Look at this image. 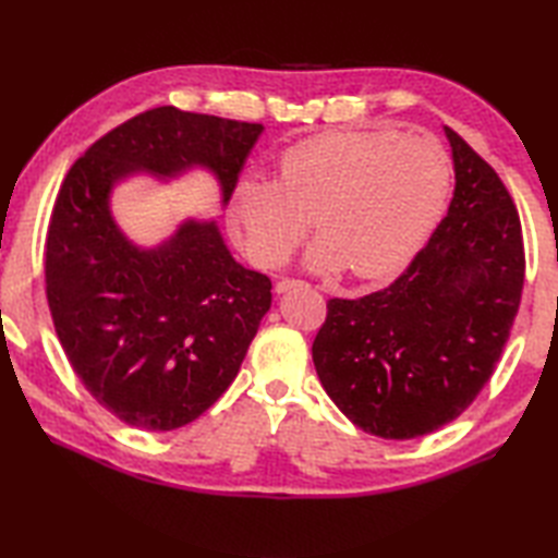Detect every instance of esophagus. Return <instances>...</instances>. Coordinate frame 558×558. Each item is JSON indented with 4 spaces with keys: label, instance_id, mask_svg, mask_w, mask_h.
Returning <instances> with one entry per match:
<instances>
[{
    "label": "esophagus",
    "instance_id": "34e87169",
    "mask_svg": "<svg viewBox=\"0 0 558 558\" xmlns=\"http://www.w3.org/2000/svg\"><path fill=\"white\" fill-rule=\"evenodd\" d=\"M300 286H302V280L282 278V280H278V282H276V292H278V294H282V292H288V290H292V288H300Z\"/></svg>",
    "mask_w": 558,
    "mask_h": 558
}]
</instances>
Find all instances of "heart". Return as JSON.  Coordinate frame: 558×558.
<instances>
[{"label":"heart","mask_w":558,"mask_h":558,"mask_svg":"<svg viewBox=\"0 0 558 558\" xmlns=\"http://www.w3.org/2000/svg\"><path fill=\"white\" fill-rule=\"evenodd\" d=\"M450 192L444 148L390 129L328 132L290 146L278 180L244 177L230 196V230L258 266L290 258L316 216L306 252L322 272L350 268L384 280L405 268L436 228Z\"/></svg>","instance_id":"heart-1"}]
</instances>
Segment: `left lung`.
Listing matches in <instances>:
<instances>
[{
  "instance_id": "8db88e82",
  "label": "left lung",
  "mask_w": 558,
  "mask_h": 558,
  "mask_svg": "<svg viewBox=\"0 0 558 558\" xmlns=\"http://www.w3.org/2000/svg\"><path fill=\"white\" fill-rule=\"evenodd\" d=\"M456 192L432 240L388 288L328 300L312 345L328 398L366 434L414 438L453 422L494 374L525 280L511 194L453 129Z\"/></svg>"
}]
</instances>
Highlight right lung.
<instances>
[{"label": "right lung", "mask_w": 558, "mask_h": 558, "mask_svg": "<svg viewBox=\"0 0 558 558\" xmlns=\"http://www.w3.org/2000/svg\"><path fill=\"white\" fill-rule=\"evenodd\" d=\"M260 132L165 105L98 138L59 189L45 242L57 338L88 393L129 426L180 429L228 390L270 310V278L236 264L216 220L189 218L168 242L136 246L112 218V186L204 168L225 206Z\"/></svg>", "instance_id": "add662e5"}]
</instances>
